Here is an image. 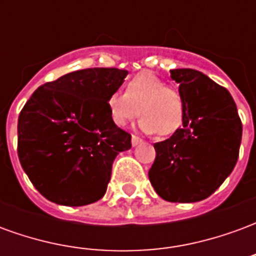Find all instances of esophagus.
I'll return each instance as SVG.
<instances>
[{"mask_svg": "<svg viewBox=\"0 0 256 256\" xmlns=\"http://www.w3.org/2000/svg\"><path fill=\"white\" fill-rule=\"evenodd\" d=\"M141 142H142V140L140 138V137H137V136H133V137H132V145H133V146H137V145H140Z\"/></svg>", "mask_w": 256, "mask_h": 256, "instance_id": "esophagus-1", "label": "esophagus"}]
</instances>
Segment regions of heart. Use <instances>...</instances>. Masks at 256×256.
I'll return each mask as SVG.
<instances>
[{"mask_svg":"<svg viewBox=\"0 0 256 256\" xmlns=\"http://www.w3.org/2000/svg\"><path fill=\"white\" fill-rule=\"evenodd\" d=\"M106 106L114 124L126 126L141 114L138 128L144 133L172 136L184 120V101L180 92L150 72L137 74L126 84V93L112 92Z\"/></svg>","mask_w":256,"mask_h":256,"instance_id":"heart-1","label":"heart"}]
</instances>
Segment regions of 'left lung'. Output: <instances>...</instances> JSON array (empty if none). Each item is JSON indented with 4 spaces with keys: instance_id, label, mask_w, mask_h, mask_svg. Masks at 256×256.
<instances>
[{
    "instance_id": "1",
    "label": "left lung",
    "mask_w": 256,
    "mask_h": 256,
    "mask_svg": "<svg viewBox=\"0 0 256 256\" xmlns=\"http://www.w3.org/2000/svg\"><path fill=\"white\" fill-rule=\"evenodd\" d=\"M184 101L182 128L154 144L150 181L163 200L194 203L220 188L236 166L242 126L230 93L200 71L172 70Z\"/></svg>"
}]
</instances>
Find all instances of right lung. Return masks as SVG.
I'll return each mask as SVG.
<instances>
[{"mask_svg": "<svg viewBox=\"0 0 256 256\" xmlns=\"http://www.w3.org/2000/svg\"><path fill=\"white\" fill-rule=\"evenodd\" d=\"M86 68L42 84L19 115L18 155L32 185L62 206H86L106 194L112 163L132 136L110 118L106 98L128 75Z\"/></svg>", "mask_w": 256, "mask_h": 256, "instance_id": "add662e5", "label": "right lung"}]
</instances>
